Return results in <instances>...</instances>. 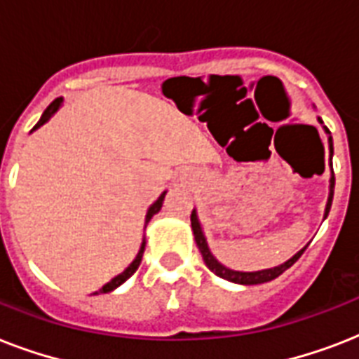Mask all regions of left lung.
Wrapping results in <instances>:
<instances>
[{
  "mask_svg": "<svg viewBox=\"0 0 359 359\" xmlns=\"http://www.w3.org/2000/svg\"><path fill=\"white\" fill-rule=\"evenodd\" d=\"M320 123H323V121H320ZM326 132L330 134L328 128H326ZM330 152L334 154V143H332V135H330ZM334 186H335V175L332 173V179H330V197H328V205H326V216H328L330 208H332V199H334ZM191 229H194V236H196L197 248H199V251H201L203 261H205V264L208 266V270L216 273V276H219V278H224V279H227V281H233V283H240V285H259V283H266V281H272V279H276L278 276H281V273H283L287 268L292 266V264H294V262L300 259L302 253H304L307 248L306 245L304 250L298 251V253H296L292 259H289V261L285 262V264H281V266L268 268V270H261V272H236V270H229V268H225L224 264H219V262L216 261V257L210 253V250H208V245H207V240H205V235H203L201 225H199V219H197L196 212H191Z\"/></svg>",
  "mask_w": 359,
  "mask_h": 359,
  "instance_id": "1",
  "label": "left lung"
}]
</instances>
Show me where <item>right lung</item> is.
I'll return each instance as SVG.
<instances>
[{"label":"right lung","instance_id":"obj_1","mask_svg":"<svg viewBox=\"0 0 359 359\" xmlns=\"http://www.w3.org/2000/svg\"><path fill=\"white\" fill-rule=\"evenodd\" d=\"M59 104H61V98H55V100H53V102L50 104V106H48L46 109H44V114H42L41 121H39V123H36L35 126H33V128H39V126H41V124L46 123V121L50 119V117H52L53 114H55V109L59 108ZM163 197H165V191H163L162 196L158 197V201L154 203V205H152L151 208H149V212H147V218H145V227H147V224H149V222H151L152 216H154V214H156L158 210H160V208H162ZM143 251H145V240H143V244H141L140 253H137V257H135V259H134V262H132V264H130V266L126 268V270H124L123 273H119V276H117V278H114V279H111V281H109V283L104 285L102 289H100V292H109V290H114L115 287H119L121 283H124V281H126V279H128V278H132V276H134L135 270H137V268H140V264H141V257H143Z\"/></svg>","mask_w":359,"mask_h":359}]
</instances>
